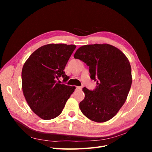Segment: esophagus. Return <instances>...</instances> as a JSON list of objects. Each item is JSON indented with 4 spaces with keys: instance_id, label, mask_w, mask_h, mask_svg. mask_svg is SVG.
I'll return each mask as SVG.
<instances>
[{
    "instance_id": "obj_1",
    "label": "esophagus",
    "mask_w": 152,
    "mask_h": 152,
    "mask_svg": "<svg viewBox=\"0 0 152 152\" xmlns=\"http://www.w3.org/2000/svg\"><path fill=\"white\" fill-rule=\"evenodd\" d=\"M82 87L81 86H77L76 87V89L77 90H82Z\"/></svg>"
}]
</instances>
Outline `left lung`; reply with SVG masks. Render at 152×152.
Listing matches in <instances>:
<instances>
[{
	"mask_svg": "<svg viewBox=\"0 0 152 152\" xmlns=\"http://www.w3.org/2000/svg\"><path fill=\"white\" fill-rule=\"evenodd\" d=\"M89 68L90 77L97 82L94 90L84 87L85 98L79 107L86 117L96 122L110 120L127 99L132 84L131 68L121 50L109 44L85 45L74 54Z\"/></svg>",
	"mask_w": 152,
	"mask_h": 152,
	"instance_id": "1",
	"label": "left lung"
}]
</instances>
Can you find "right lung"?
<instances>
[{"mask_svg": "<svg viewBox=\"0 0 152 152\" xmlns=\"http://www.w3.org/2000/svg\"><path fill=\"white\" fill-rule=\"evenodd\" d=\"M75 45L50 44L39 48L25 63L21 72L22 89L29 107L44 120L60 115L75 87L59 84L68 79L64 72Z\"/></svg>", "mask_w": 152, "mask_h": 152, "instance_id": "add662e5", "label": "right lung"}]
</instances>
